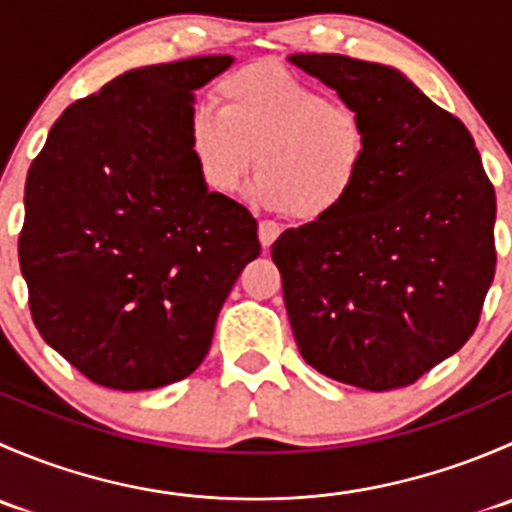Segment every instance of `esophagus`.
I'll use <instances>...</instances> for the list:
<instances>
[{
	"instance_id": "obj_1",
	"label": "esophagus",
	"mask_w": 512,
	"mask_h": 512,
	"mask_svg": "<svg viewBox=\"0 0 512 512\" xmlns=\"http://www.w3.org/2000/svg\"><path fill=\"white\" fill-rule=\"evenodd\" d=\"M282 227L277 223H272V220H260V225H257V235H260V242L262 247H270L272 242L280 237Z\"/></svg>"
}]
</instances>
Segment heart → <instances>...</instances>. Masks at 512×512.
I'll return each instance as SVG.
<instances>
[{
	"label": "heart",
	"mask_w": 512,
	"mask_h": 512,
	"mask_svg": "<svg viewBox=\"0 0 512 512\" xmlns=\"http://www.w3.org/2000/svg\"><path fill=\"white\" fill-rule=\"evenodd\" d=\"M218 96L220 111L195 106L188 116L190 158L213 193H237L252 160L257 200L294 218H327L354 193L371 156L354 106L277 61L232 71Z\"/></svg>",
	"instance_id": "b5f03b06"
}]
</instances>
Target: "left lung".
Listing matches in <instances>:
<instances>
[{"mask_svg":"<svg viewBox=\"0 0 512 512\" xmlns=\"http://www.w3.org/2000/svg\"><path fill=\"white\" fill-rule=\"evenodd\" d=\"M289 61L371 136L354 193L272 245L294 342L329 379L401 389L476 332L495 275V190L468 128L401 71L342 54Z\"/></svg>","mask_w":512,"mask_h":512,"instance_id":"1","label":"left lung"}]
</instances>
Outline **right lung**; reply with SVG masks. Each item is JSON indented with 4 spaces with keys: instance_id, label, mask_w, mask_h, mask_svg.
<instances>
[{
    "instance_id": "right-lung-1",
    "label": "right lung",
    "mask_w": 512,
    "mask_h": 512,
    "mask_svg": "<svg viewBox=\"0 0 512 512\" xmlns=\"http://www.w3.org/2000/svg\"><path fill=\"white\" fill-rule=\"evenodd\" d=\"M232 56L131 69L71 103L24 185L19 265L32 319L94 384L185 379L260 255L257 220L210 193L188 151L195 91Z\"/></svg>"
}]
</instances>
